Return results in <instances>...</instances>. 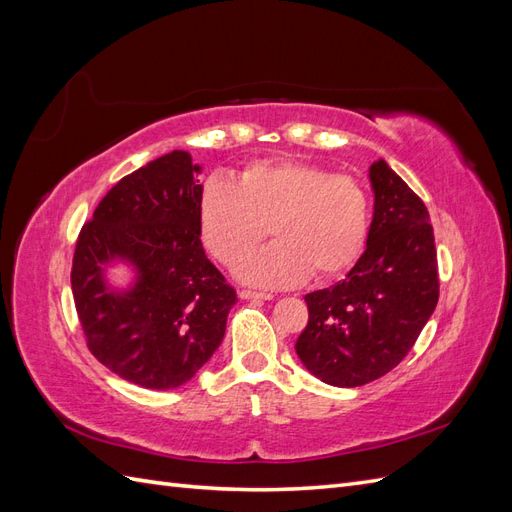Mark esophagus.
<instances>
[{
  "instance_id": "1",
  "label": "esophagus",
  "mask_w": 512,
  "mask_h": 512,
  "mask_svg": "<svg viewBox=\"0 0 512 512\" xmlns=\"http://www.w3.org/2000/svg\"><path fill=\"white\" fill-rule=\"evenodd\" d=\"M241 299H260V301H271L273 294L271 292H262V290H241L239 292Z\"/></svg>"
}]
</instances>
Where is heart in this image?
Wrapping results in <instances>:
<instances>
[{
	"label": "heart",
	"instance_id": "b5f03b06",
	"mask_svg": "<svg viewBox=\"0 0 512 512\" xmlns=\"http://www.w3.org/2000/svg\"><path fill=\"white\" fill-rule=\"evenodd\" d=\"M369 220L359 179L303 160L252 162L235 181L207 179L198 196L200 237L228 269L242 265L270 226L276 243L241 269L247 282L267 286L348 271L363 252Z\"/></svg>",
	"mask_w": 512,
	"mask_h": 512
}]
</instances>
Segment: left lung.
Segmentation results:
<instances>
[{"instance_id":"8db88e82","label":"left lung","mask_w":512,"mask_h":512,"mask_svg":"<svg viewBox=\"0 0 512 512\" xmlns=\"http://www.w3.org/2000/svg\"><path fill=\"white\" fill-rule=\"evenodd\" d=\"M374 220L363 256L342 282L305 294L297 350L316 378L361 386L412 350L438 305V256L429 211L384 160L369 166Z\"/></svg>"}]
</instances>
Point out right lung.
I'll return each mask as SVG.
<instances>
[{"label": "right lung", "instance_id": "1", "mask_svg": "<svg viewBox=\"0 0 512 512\" xmlns=\"http://www.w3.org/2000/svg\"><path fill=\"white\" fill-rule=\"evenodd\" d=\"M188 151H170L117 181L83 224L72 258L76 314L96 359L145 389H177L218 350L237 292L207 258ZM128 259V291L103 284L101 267Z\"/></svg>", "mask_w": 512, "mask_h": 512}]
</instances>
